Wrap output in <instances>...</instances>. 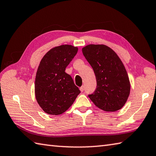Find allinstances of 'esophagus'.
<instances>
[{
    "instance_id": "esophagus-1",
    "label": "esophagus",
    "mask_w": 156,
    "mask_h": 156,
    "mask_svg": "<svg viewBox=\"0 0 156 156\" xmlns=\"http://www.w3.org/2000/svg\"><path fill=\"white\" fill-rule=\"evenodd\" d=\"M80 90L81 92H83L84 90V86H82V87L80 88Z\"/></svg>"
}]
</instances>
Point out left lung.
<instances>
[{"instance_id":"8db88e82","label":"left lung","mask_w":156,"mask_h":156,"mask_svg":"<svg viewBox=\"0 0 156 156\" xmlns=\"http://www.w3.org/2000/svg\"><path fill=\"white\" fill-rule=\"evenodd\" d=\"M82 51L96 76V90L88 97L103 111L120 109L129 98L130 84L120 57L104 44H88Z\"/></svg>"}]
</instances>
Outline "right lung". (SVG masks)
<instances>
[{
    "instance_id": "1",
    "label": "right lung",
    "mask_w": 156,
    "mask_h": 156,
    "mask_svg": "<svg viewBox=\"0 0 156 156\" xmlns=\"http://www.w3.org/2000/svg\"><path fill=\"white\" fill-rule=\"evenodd\" d=\"M69 44L58 46L42 57L36 72L35 96L40 107L50 115L68 110L80 93L72 78L65 72L78 52Z\"/></svg>"
}]
</instances>
